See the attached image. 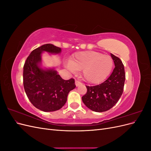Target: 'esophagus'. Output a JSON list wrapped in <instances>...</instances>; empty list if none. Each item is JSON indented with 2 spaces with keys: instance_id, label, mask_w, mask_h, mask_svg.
Masks as SVG:
<instances>
[{
  "instance_id": "obj_1",
  "label": "esophagus",
  "mask_w": 151,
  "mask_h": 151,
  "mask_svg": "<svg viewBox=\"0 0 151 151\" xmlns=\"http://www.w3.org/2000/svg\"><path fill=\"white\" fill-rule=\"evenodd\" d=\"M75 83H76V86H79V85H81V82H79V81H77V80H76V81H75Z\"/></svg>"
}]
</instances>
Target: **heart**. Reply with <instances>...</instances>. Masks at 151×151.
I'll use <instances>...</instances> for the list:
<instances>
[{
	"label": "heart",
	"instance_id": "heart-1",
	"mask_svg": "<svg viewBox=\"0 0 151 151\" xmlns=\"http://www.w3.org/2000/svg\"><path fill=\"white\" fill-rule=\"evenodd\" d=\"M113 66L110 56L94 51L77 52L66 63L67 68L73 72L82 70L84 80L91 84L104 81L110 74Z\"/></svg>",
	"mask_w": 151,
	"mask_h": 151
}]
</instances>
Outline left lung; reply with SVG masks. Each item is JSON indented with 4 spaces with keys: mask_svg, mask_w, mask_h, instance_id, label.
I'll use <instances>...</instances> for the list:
<instances>
[{
    "mask_svg": "<svg viewBox=\"0 0 151 151\" xmlns=\"http://www.w3.org/2000/svg\"><path fill=\"white\" fill-rule=\"evenodd\" d=\"M115 68L111 76L101 84L86 86L87 93L82 97L86 106L96 112L109 110L115 105L123 93L125 80L124 65L120 59L111 53Z\"/></svg>",
    "mask_w": 151,
    "mask_h": 151,
    "instance_id": "left-lung-1",
    "label": "left lung"
}]
</instances>
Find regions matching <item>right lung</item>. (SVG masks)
Here are the masks:
<instances>
[{"label": "right lung", "mask_w": 151, "mask_h": 151, "mask_svg": "<svg viewBox=\"0 0 151 151\" xmlns=\"http://www.w3.org/2000/svg\"><path fill=\"white\" fill-rule=\"evenodd\" d=\"M43 52L59 53L61 48L45 44L31 52L23 67L24 88L34 106L45 112L54 111L65 104L68 93L76 88L75 81L63 79L53 69L40 68Z\"/></svg>", "instance_id": "1"}]
</instances>
